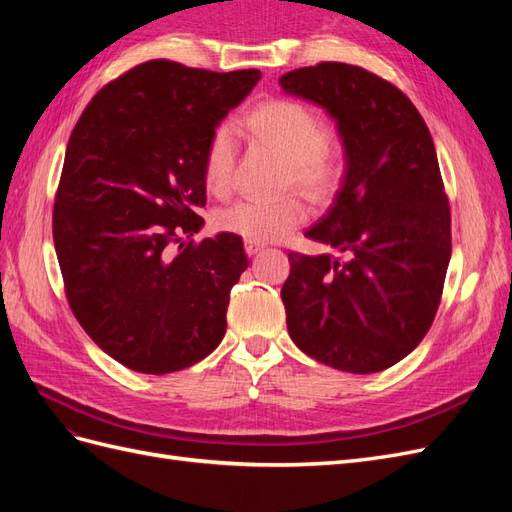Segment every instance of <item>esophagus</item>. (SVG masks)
<instances>
[{"instance_id": "1", "label": "esophagus", "mask_w": 512, "mask_h": 512, "mask_svg": "<svg viewBox=\"0 0 512 512\" xmlns=\"http://www.w3.org/2000/svg\"><path fill=\"white\" fill-rule=\"evenodd\" d=\"M262 250V243H254V241H245V252L247 256H254Z\"/></svg>"}]
</instances>
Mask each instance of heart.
Wrapping results in <instances>:
<instances>
[{
    "label": "heart",
    "mask_w": 512,
    "mask_h": 512,
    "mask_svg": "<svg viewBox=\"0 0 512 512\" xmlns=\"http://www.w3.org/2000/svg\"><path fill=\"white\" fill-rule=\"evenodd\" d=\"M245 126L258 143L280 156L286 166V185H294L314 200L329 198L344 175L342 156L329 141V128L312 108L288 98L262 102L247 115ZM235 149L226 130L213 132L205 149V188L224 196L232 188ZM307 209L299 198L284 196L273 203L241 200L215 215L218 228L245 241H280L301 226Z\"/></svg>",
    "instance_id": "obj_1"
}]
</instances>
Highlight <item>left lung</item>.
I'll return each instance as SVG.
<instances>
[{
  "mask_svg": "<svg viewBox=\"0 0 512 512\" xmlns=\"http://www.w3.org/2000/svg\"><path fill=\"white\" fill-rule=\"evenodd\" d=\"M280 85L322 106L346 151L342 188L305 232L346 260L288 254V333L318 363L374 374L421 344L440 305L451 207L436 147L404 91L359 66L322 61Z\"/></svg>",
  "mask_w": 512,
  "mask_h": 512,
  "instance_id": "left-lung-1",
  "label": "left lung"
}]
</instances>
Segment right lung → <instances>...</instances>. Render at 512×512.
<instances>
[{"mask_svg": "<svg viewBox=\"0 0 512 512\" xmlns=\"http://www.w3.org/2000/svg\"><path fill=\"white\" fill-rule=\"evenodd\" d=\"M258 81V70L151 59L104 85L76 121L55 252L74 318L123 367L170 374L222 342L230 288L250 265L243 241L185 239L205 224L209 138Z\"/></svg>", "mask_w": 512, "mask_h": 512, "instance_id": "1", "label": "right lung"}]
</instances>
